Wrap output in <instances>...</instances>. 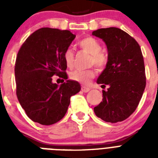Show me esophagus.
<instances>
[{
  "mask_svg": "<svg viewBox=\"0 0 158 158\" xmlns=\"http://www.w3.org/2000/svg\"><path fill=\"white\" fill-rule=\"evenodd\" d=\"M81 90H82V92H84V93H88V92L90 90V88H89V87H86V86H82Z\"/></svg>",
  "mask_w": 158,
  "mask_h": 158,
  "instance_id": "obj_1",
  "label": "esophagus"
}]
</instances>
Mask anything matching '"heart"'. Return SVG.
<instances>
[{
    "instance_id": "b5f03b06",
    "label": "heart",
    "mask_w": 158,
    "mask_h": 158,
    "mask_svg": "<svg viewBox=\"0 0 158 158\" xmlns=\"http://www.w3.org/2000/svg\"><path fill=\"white\" fill-rule=\"evenodd\" d=\"M79 48L82 50L91 55L90 64H94L98 69H104L108 63V56L102 51V45L98 41L92 37H87L79 42ZM64 61L67 67L72 68L74 65V53L71 48L64 51ZM96 75V70L94 68L87 69H74L69 74V78L83 84H88L89 80Z\"/></svg>"
}]
</instances>
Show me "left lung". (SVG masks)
Wrapping results in <instances>:
<instances>
[{
  "mask_svg": "<svg viewBox=\"0 0 158 158\" xmlns=\"http://www.w3.org/2000/svg\"><path fill=\"white\" fill-rule=\"evenodd\" d=\"M93 35L105 42L108 52V63L97 83L109 87L102 91V102L94 107V112L106 122L123 121L136 110L146 86L141 48L120 28H100Z\"/></svg>",
  "mask_w": 158,
  "mask_h": 158,
  "instance_id": "left-lung-1",
  "label": "left lung"
}]
</instances>
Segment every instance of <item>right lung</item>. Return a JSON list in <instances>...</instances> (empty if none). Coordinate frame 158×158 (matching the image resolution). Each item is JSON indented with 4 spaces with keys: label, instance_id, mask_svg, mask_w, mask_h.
Listing matches in <instances>:
<instances>
[{
    "label": "right lung",
    "instance_id": "obj_1",
    "mask_svg": "<svg viewBox=\"0 0 158 158\" xmlns=\"http://www.w3.org/2000/svg\"><path fill=\"white\" fill-rule=\"evenodd\" d=\"M75 35L69 30L42 28L21 46L16 57L15 74L16 95L28 118L43 125H53L64 117L71 96L80 84L66 80L54 84L52 76L67 79L64 51Z\"/></svg>",
    "mask_w": 158,
    "mask_h": 158
}]
</instances>
